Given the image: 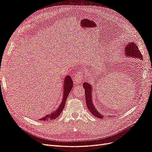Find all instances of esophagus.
<instances>
[{"label": "esophagus", "instance_id": "obj_1", "mask_svg": "<svg viewBox=\"0 0 152 152\" xmlns=\"http://www.w3.org/2000/svg\"><path fill=\"white\" fill-rule=\"evenodd\" d=\"M84 80V75L81 71H77V72L75 75L74 81L76 83H80Z\"/></svg>", "mask_w": 152, "mask_h": 152}]
</instances>
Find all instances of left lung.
Returning <instances> with one entry per match:
<instances>
[{
  "label": "left lung",
  "instance_id": "left-lung-1",
  "mask_svg": "<svg viewBox=\"0 0 152 152\" xmlns=\"http://www.w3.org/2000/svg\"><path fill=\"white\" fill-rule=\"evenodd\" d=\"M124 53L125 54V56L142 58V55L139 50H138V47L135 43L133 42L130 43L129 45L125 46ZM83 86L85 89L86 102L87 107L89 110L91 112V113H92V114L94 115L95 117L99 118H103L104 116L102 115H101V114L96 109V108L94 106L93 103H92L91 96L92 88L91 87V85L88 83H84Z\"/></svg>",
  "mask_w": 152,
  "mask_h": 152
}]
</instances>
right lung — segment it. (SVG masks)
Masks as SVG:
<instances>
[{
  "mask_svg": "<svg viewBox=\"0 0 152 152\" xmlns=\"http://www.w3.org/2000/svg\"><path fill=\"white\" fill-rule=\"evenodd\" d=\"M72 81L71 78L70 76H67L65 78L64 80V91H63V101L61 103L60 107L58 108V109L53 112V113H51L50 115H45L44 117L42 118L41 121H47L48 120H55L56 117H58L60 114L61 113L62 110H63L64 107V105L66 103V99L68 97V96L69 95V92L72 88Z\"/></svg>",
  "mask_w": 152,
  "mask_h": 152,
  "instance_id": "right-lung-1",
  "label": "right lung"
}]
</instances>
